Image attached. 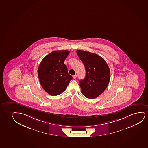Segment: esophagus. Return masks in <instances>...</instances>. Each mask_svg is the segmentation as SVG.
Here are the masks:
<instances>
[{
  "mask_svg": "<svg viewBox=\"0 0 148 148\" xmlns=\"http://www.w3.org/2000/svg\"><path fill=\"white\" fill-rule=\"evenodd\" d=\"M77 75H73V78L74 79H75L77 78Z\"/></svg>",
  "mask_w": 148,
  "mask_h": 148,
  "instance_id": "esophagus-1",
  "label": "esophagus"
}]
</instances>
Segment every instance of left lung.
Here are the masks:
<instances>
[{
	"instance_id": "1",
	"label": "left lung",
	"mask_w": 148,
	"mask_h": 148,
	"mask_svg": "<svg viewBox=\"0 0 148 148\" xmlns=\"http://www.w3.org/2000/svg\"><path fill=\"white\" fill-rule=\"evenodd\" d=\"M77 53L86 71L84 79L79 81L82 92L87 98L94 99L102 94L109 84V66L105 60L97 54L82 50H77Z\"/></svg>"
}]
</instances>
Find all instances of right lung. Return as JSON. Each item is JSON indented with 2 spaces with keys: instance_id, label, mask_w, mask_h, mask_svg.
I'll list each match as a JSON object with an SVG mask.
<instances>
[{
  "instance_id": "add662e5",
  "label": "right lung",
  "mask_w": 148,
  "mask_h": 148,
  "mask_svg": "<svg viewBox=\"0 0 148 148\" xmlns=\"http://www.w3.org/2000/svg\"><path fill=\"white\" fill-rule=\"evenodd\" d=\"M69 51H52L42 59L38 68V77L43 90L51 95L62 94L73 77L69 75L64 61Z\"/></svg>"
}]
</instances>
